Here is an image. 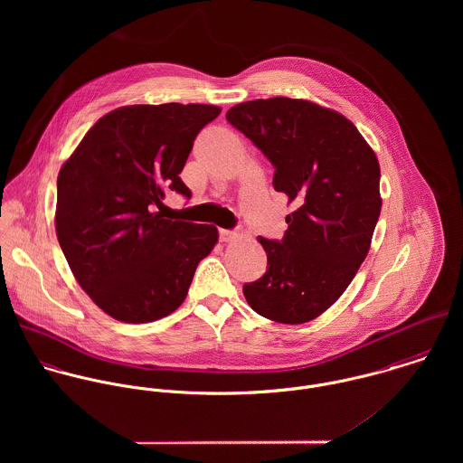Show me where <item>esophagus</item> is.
I'll use <instances>...</instances> for the list:
<instances>
[{"mask_svg": "<svg viewBox=\"0 0 463 463\" xmlns=\"http://www.w3.org/2000/svg\"><path fill=\"white\" fill-rule=\"evenodd\" d=\"M237 239V233L235 232H230V230H219V241L221 242H232Z\"/></svg>", "mask_w": 463, "mask_h": 463, "instance_id": "34e87169", "label": "esophagus"}]
</instances>
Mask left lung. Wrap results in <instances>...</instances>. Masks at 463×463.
Instances as JSON below:
<instances>
[{"label": "left lung", "instance_id": "obj_1", "mask_svg": "<svg viewBox=\"0 0 463 463\" xmlns=\"http://www.w3.org/2000/svg\"><path fill=\"white\" fill-rule=\"evenodd\" d=\"M226 119L269 158L274 189L298 206L281 241L259 237L269 267L244 285L246 301L270 321L308 323L342 296L369 253L382 212L376 153L347 118L307 99L246 101Z\"/></svg>", "mask_w": 463, "mask_h": 463}]
</instances>
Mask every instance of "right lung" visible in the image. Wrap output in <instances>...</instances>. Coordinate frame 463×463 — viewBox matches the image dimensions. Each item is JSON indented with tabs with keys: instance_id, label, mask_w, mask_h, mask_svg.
<instances>
[{
	"instance_id": "obj_1",
	"label": "right lung",
	"mask_w": 463,
	"mask_h": 463,
	"mask_svg": "<svg viewBox=\"0 0 463 463\" xmlns=\"http://www.w3.org/2000/svg\"><path fill=\"white\" fill-rule=\"evenodd\" d=\"M215 105H128L103 116L57 180L55 228L80 287L110 317L151 323L187 298L219 233L164 219L169 191L191 198L180 173Z\"/></svg>"
}]
</instances>
